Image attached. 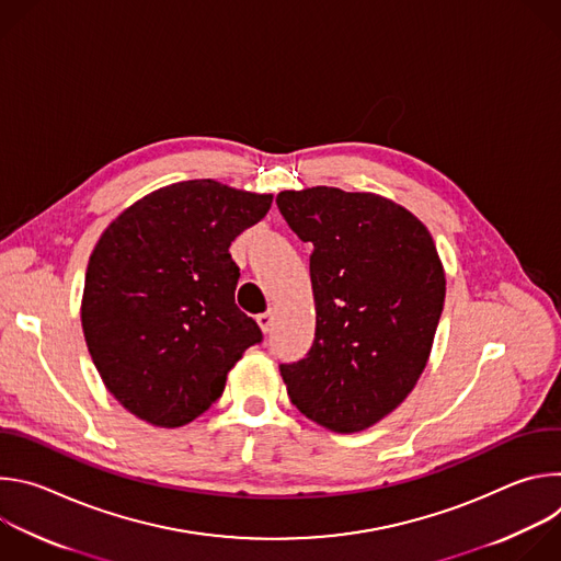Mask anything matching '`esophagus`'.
<instances>
[{
    "instance_id": "34e87169",
    "label": "esophagus",
    "mask_w": 561,
    "mask_h": 561,
    "mask_svg": "<svg viewBox=\"0 0 561 561\" xmlns=\"http://www.w3.org/2000/svg\"><path fill=\"white\" fill-rule=\"evenodd\" d=\"M257 324H260V329L264 331V333H271L273 331V327H275V312H262V314H257Z\"/></svg>"
}]
</instances>
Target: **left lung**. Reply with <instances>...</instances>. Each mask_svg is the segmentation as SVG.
Instances as JSON below:
<instances>
[{
    "label": "left lung",
    "mask_w": 561,
    "mask_h": 561,
    "mask_svg": "<svg viewBox=\"0 0 561 561\" xmlns=\"http://www.w3.org/2000/svg\"><path fill=\"white\" fill-rule=\"evenodd\" d=\"M277 206L312 244L314 342L282 364L290 402L333 433L390 415L422 377L446 295L428 228L375 193L333 186L282 191Z\"/></svg>",
    "instance_id": "1"
}]
</instances>
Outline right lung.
<instances>
[{"label": "right lung", "mask_w": 561, "mask_h": 561, "mask_svg": "<svg viewBox=\"0 0 561 561\" xmlns=\"http://www.w3.org/2000/svg\"><path fill=\"white\" fill-rule=\"evenodd\" d=\"M271 202L215 180L178 182L130 204L98 239L82 329L104 386L135 417L159 428L193 422L262 342L234 304L228 247Z\"/></svg>", "instance_id": "add662e5"}]
</instances>
